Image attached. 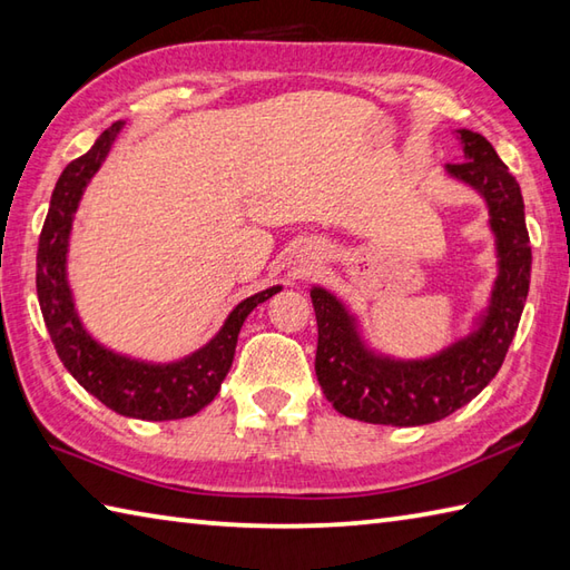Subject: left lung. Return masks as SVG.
Segmentation results:
<instances>
[{
    "instance_id": "8db88e82",
    "label": "left lung",
    "mask_w": 570,
    "mask_h": 570,
    "mask_svg": "<svg viewBox=\"0 0 570 570\" xmlns=\"http://www.w3.org/2000/svg\"><path fill=\"white\" fill-rule=\"evenodd\" d=\"M464 161L448 165L490 206L499 277L480 330L425 362H391L364 350L354 320L327 289H312L317 315L315 371L322 393L346 417L381 425H425L455 413L490 383L512 344L531 277L524 199L512 171L478 132L460 130Z\"/></svg>"
}]
</instances>
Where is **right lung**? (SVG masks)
<instances>
[{
  "label": "right lung",
  "mask_w": 570,
  "mask_h": 570,
  "mask_svg": "<svg viewBox=\"0 0 570 570\" xmlns=\"http://www.w3.org/2000/svg\"><path fill=\"white\" fill-rule=\"evenodd\" d=\"M120 127L122 122L110 125L96 139V145L83 157L73 159L58 177L39 236L37 293L56 354L80 386L120 415L139 417V421H174V417L199 413L204 405L216 399L220 381L226 379L230 364H234L243 322L253 307L273 297L281 287L263 289V293L243 299L228 315L224 330L204 350L177 364L157 366L132 362V358L112 354L92 342L73 309L71 289L66 281V250L80 194L110 153Z\"/></svg>",
  "instance_id": "1"
}]
</instances>
